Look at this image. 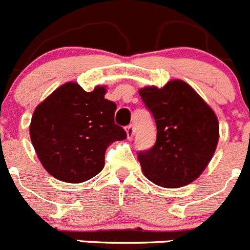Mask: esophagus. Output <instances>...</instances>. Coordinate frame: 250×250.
<instances>
[{"label":"esophagus","mask_w":250,"mask_h":250,"mask_svg":"<svg viewBox=\"0 0 250 250\" xmlns=\"http://www.w3.org/2000/svg\"><path fill=\"white\" fill-rule=\"evenodd\" d=\"M134 134H135V127H134V125H132V124H130L129 126H126L127 139H131L132 136H134Z\"/></svg>","instance_id":"esophagus-1"}]
</instances>
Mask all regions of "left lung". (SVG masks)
<instances>
[{"label": "left lung", "mask_w": 250, "mask_h": 250, "mask_svg": "<svg viewBox=\"0 0 250 250\" xmlns=\"http://www.w3.org/2000/svg\"><path fill=\"white\" fill-rule=\"evenodd\" d=\"M139 95L156 124V141L139 151L144 175L159 187L190 184L204 171L219 139L215 114L191 86L182 80L164 87L149 86Z\"/></svg>", "instance_id": "1"}]
</instances>
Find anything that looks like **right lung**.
Returning a JSON list of instances; mask_svg holds the SVG:
<instances>
[{"instance_id": "obj_1", "label": "right lung", "mask_w": 250, "mask_h": 250, "mask_svg": "<svg viewBox=\"0 0 250 250\" xmlns=\"http://www.w3.org/2000/svg\"><path fill=\"white\" fill-rule=\"evenodd\" d=\"M105 86L86 92L67 83L35 109L30 136L48 174L66 183H83L105 165L106 147L126 139L114 121L116 104L105 99Z\"/></svg>"}]
</instances>
